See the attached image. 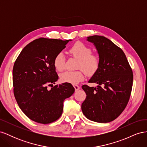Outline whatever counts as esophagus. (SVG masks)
<instances>
[{
	"label": "esophagus",
	"mask_w": 147,
	"mask_h": 147,
	"mask_svg": "<svg viewBox=\"0 0 147 147\" xmlns=\"http://www.w3.org/2000/svg\"><path fill=\"white\" fill-rule=\"evenodd\" d=\"M74 88H75V91H78L79 89H80V86H78V85H77V84H74Z\"/></svg>",
	"instance_id": "obj_1"
}]
</instances>
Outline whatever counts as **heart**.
Returning a JSON list of instances; mask_svg holds the SVG:
<instances>
[{
	"label": "heart",
	"mask_w": 147,
	"mask_h": 147,
	"mask_svg": "<svg viewBox=\"0 0 147 147\" xmlns=\"http://www.w3.org/2000/svg\"><path fill=\"white\" fill-rule=\"evenodd\" d=\"M69 54L77 59L75 71H66L60 75V80L63 83L77 84L84 79V73L89 76L94 75L98 70L100 61L99 56L92 53V49L81 42H77L70 47ZM65 57L63 53H59L53 60L55 68L59 72L65 68Z\"/></svg>",
	"instance_id": "1"
}]
</instances>
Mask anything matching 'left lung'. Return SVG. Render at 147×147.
I'll return each mask as SVG.
<instances>
[{"instance_id": "1", "label": "left lung", "mask_w": 147, "mask_h": 147, "mask_svg": "<svg viewBox=\"0 0 147 147\" xmlns=\"http://www.w3.org/2000/svg\"><path fill=\"white\" fill-rule=\"evenodd\" d=\"M87 40L95 45L100 63L89 81L97 83V87L82 86L86 97L82 110L91 121L109 123L118 117L127 105L132 88V70L123 51L109 39L93 35Z\"/></svg>"}]
</instances>
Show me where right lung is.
Returning <instances> with one entry per match:
<instances>
[{"label":"right lung","mask_w":147,"mask_h":147,"mask_svg":"<svg viewBox=\"0 0 147 147\" xmlns=\"http://www.w3.org/2000/svg\"><path fill=\"white\" fill-rule=\"evenodd\" d=\"M69 41L35 39L23 49L15 62L13 93L21 110L34 121L45 124L56 121L63 113L64 100L75 91L70 83L53 86L59 77L53 60Z\"/></svg>","instance_id":"obj_1"}]
</instances>
